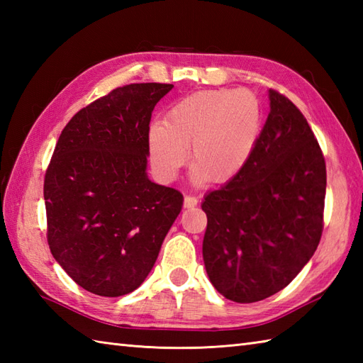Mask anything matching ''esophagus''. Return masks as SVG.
<instances>
[{
  "label": "esophagus",
  "instance_id": "obj_1",
  "mask_svg": "<svg viewBox=\"0 0 363 363\" xmlns=\"http://www.w3.org/2000/svg\"><path fill=\"white\" fill-rule=\"evenodd\" d=\"M196 204H198V198L190 196V195L184 196V207H186V209H191V207H195Z\"/></svg>",
  "mask_w": 363,
  "mask_h": 363
}]
</instances>
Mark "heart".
<instances>
[{
	"mask_svg": "<svg viewBox=\"0 0 363 363\" xmlns=\"http://www.w3.org/2000/svg\"><path fill=\"white\" fill-rule=\"evenodd\" d=\"M264 128L257 96L240 89L199 90L169 107L165 120L146 134L150 164L160 181L172 182L189 157L196 184H225L243 172Z\"/></svg>",
	"mask_w": 363,
	"mask_h": 363,
	"instance_id": "b5f03b06",
	"label": "heart"
}]
</instances>
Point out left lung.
I'll return each instance as SVG.
<instances>
[{"mask_svg":"<svg viewBox=\"0 0 363 363\" xmlns=\"http://www.w3.org/2000/svg\"><path fill=\"white\" fill-rule=\"evenodd\" d=\"M269 113L243 172L201 204L207 276L235 303L265 299L295 279L323 230L326 164L309 123L268 90Z\"/></svg>","mask_w":363,"mask_h":363,"instance_id":"obj_1","label":"left lung"}]
</instances>
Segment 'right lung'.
<instances>
[{
    "instance_id": "obj_1",
    "label": "right lung",
    "mask_w": 363,
    "mask_h": 363,
    "mask_svg": "<svg viewBox=\"0 0 363 363\" xmlns=\"http://www.w3.org/2000/svg\"><path fill=\"white\" fill-rule=\"evenodd\" d=\"M172 89L129 84L84 107L64 128L46 169L51 254L95 295L140 287L182 209L179 191L146 173L151 113Z\"/></svg>"
}]
</instances>
